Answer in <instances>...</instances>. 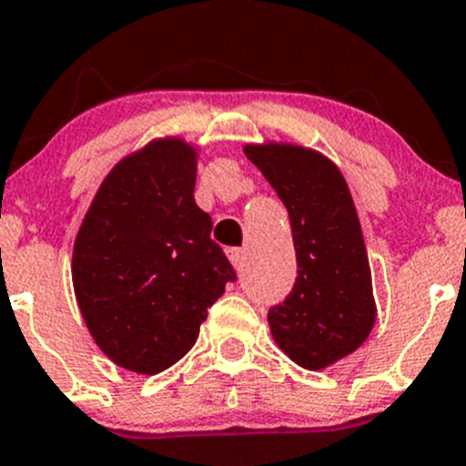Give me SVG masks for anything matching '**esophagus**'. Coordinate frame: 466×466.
I'll return each instance as SVG.
<instances>
[{
  "label": "esophagus",
  "mask_w": 466,
  "mask_h": 466,
  "mask_svg": "<svg viewBox=\"0 0 466 466\" xmlns=\"http://www.w3.org/2000/svg\"><path fill=\"white\" fill-rule=\"evenodd\" d=\"M227 256H228V260L233 262V267H242L247 251H244V248H228Z\"/></svg>",
  "instance_id": "34e87169"
}]
</instances>
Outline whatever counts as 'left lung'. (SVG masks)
Segmentation results:
<instances>
[{"label":"left lung","instance_id":"1","mask_svg":"<svg viewBox=\"0 0 466 466\" xmlns=\"http://www.w3.org/2000/svg\"><path fill=\"white\" fill-rule=\"evenodd\" d=\"M289 213L294 289L268 309L278 348L307 370L352 354L377 320L361 224L343 175L328 157L289 143L244 146Z\"/></svg>","mask_w":466,"mask_h":466}]
</instances>
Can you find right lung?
I'll return each mask as SVG.
<instances>
[{"instance_id": "1", "label": "right lung", "mask_w": 466, "mask_h": 466, "mask_svg": "<svg viewBox=\"0 0 466 466\" xmlns=\"http://www.w3.org/2000/svg\"><path fill=\"white\" fill-rule=\"evenodd\" d=\"M198 150L157 138L112 167L76 235L71 276L96 345L116 366L157 375L199 337L235 271L195 204Z\"/></svg>"}]
</instances>
